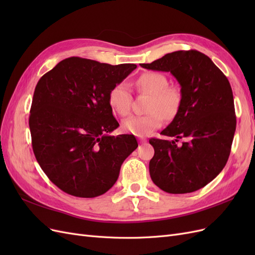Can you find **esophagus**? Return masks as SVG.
I'll return each mask as SVG.
<instances>
[{"mask_svg":"<svg viewBox=\"0 0 255 255\" xmlns=\"http://www.w3.org/2000/svg\"><path fill=\"white\" fill-rule=\"evenodd\" d=\"M139 141H140L141 143H144V142H146V139H145V138H143V137H140V138H139Z\"/></svg>","mask_w":255,"mask_h":255,"instance_id":"obj_1","label":"esophagus"}]
</instances>
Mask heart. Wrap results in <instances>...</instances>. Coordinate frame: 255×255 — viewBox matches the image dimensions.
Segmentation results:
<instances>
[{
	"mask_svg": "<svg viewBox=\"0 0 255 255\" xmlns=\"http://www.w3.org/2000/svg\"><path fill=\"white\" fill-rule=\"evenodd\" d=\"M137 90L149 95L146 105L148 114L130 116L123 120L125 132L136 136H145L163 126L164 118L170 120L179 113L182 104L181 89L169 85L167 76L160 72L149 71L140 74L135 81ZM109 103L112 110L120 116H127L130 111L132 94L126 83H119L111 89Z\"/></svg>",
	"mask_w": 255,
	"mask_h": 255,
	"instance_id": "1",
	"label": "heart"
}]
</instances>
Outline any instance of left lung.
I'll list each match as a JSON object with an SVG mask.
<instances>
[{
    "label": "left lung",
    "instance_id": "left-lung-1",
    "mask_svg": "<svg viewBox=\"0 0 255 255\" xmlns=\"http://www.w3.org/2000/svg\"><path fill=\"white\" fill-rule=\"evenodd\" d=\"M149 70L170 72L179 82L182 104L161 135L151 138L154 156L149 170L153 183L169 194H187L204 187L225 168L236 129L234 99L227 76L205 54L168 53ZM180 139L184 140L181 144Z\"/></svg>",
    "mask_w": 255,
    "mask_h": 255
}]
</instances>
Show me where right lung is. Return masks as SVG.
I'll return each mask as SVG.
<instances>
[{
  "label": "right lung",
  "mask_w": 255,
  "mask_h": 255,
  "mask_svg": "<svg viewBox=\"0 0 255 255\" xmlns=\"http://www.w3.org/2000/svg\"><path fill=\"white\" fill-rule=\"evenodd\" d=\"M136 67L69 57L38 81L28 120L33 151L50 181L67 194H105L138 146L133 135L109 134L119 127L110 91Z\"/></svg>",
  "instance_id": "obj_1"
}]
</instances>
